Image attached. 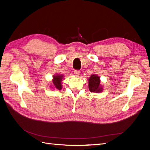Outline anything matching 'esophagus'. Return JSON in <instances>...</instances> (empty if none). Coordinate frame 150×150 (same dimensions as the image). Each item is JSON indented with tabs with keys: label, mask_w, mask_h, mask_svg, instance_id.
I'll return each mask as SVG.
<instances>
[{
	"label": "esophagus",
	"mask_w": 150,
	"mask_h": 150,
	"mask_svg": "<svg viewBox=\"0 0 150 150\" xmlns=\"http://www.w3.org/2000/svg\"><path fill=\"white\" fill-rule=\"evenodd\" d=\"M74 74L76 76H78L80 75V71H79V70H74Z\"/></svg>",
	"instance_id": "obj_1"
}]
</instances>
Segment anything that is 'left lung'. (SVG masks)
<instances>
[{"label":"left lung","instance_id":"obj_1","mask_svg":"<svg viewBox=\"0 0 150 150\" xmlns=\"http://www.w3.org/2000/svg\"><path fill=\"white\" fill-rule=\"evenodd\" d=\"M100 78L96 74H92L88 79L89 89L91 92L101 93L103 91L102 86L100 85Z\"/></svg>","mask_w":150,"mask_h":150}]
</instances>
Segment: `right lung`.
<instances>
[{"label":"right lung","mask_w":150,"mask_h":150,"mask_svg":"<svg viewBox=\"0 0 150 150\" xmlns=\"http://www.w3.org/2000/svg\"><path fill=\"white\" fill-rule=\"evenodd\" d=\"M63 79V75L60 74H56L53 76V79H52V84L53 86L52 88L54 89L61 90L62 89V84L61 82Z\"/></svg>","instance_id":"1"}]
</instances>
